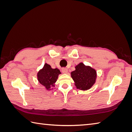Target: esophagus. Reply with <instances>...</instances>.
Wrapping results in <instances>:
<instances>
[{
    "mask_svg": "<svg viewBox=\"0 0 132 132\" xmlns=\"http://www.w3.org/2000/svg\"><path fill=\"white\" fill-rule=\"evenodd\" d=\"M62 72L63 74H67L68 73V69L66 68H63L62 69Z\"/></svg>",
    "mask_w": 132,
    "mask_h": 132,
    "instance_id": "obj_1",
    "label": "esophagus"
}]
</instances>
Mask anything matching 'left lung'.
I'll return each mask as SVG.
<instances>
[{
    "label": "left lung",
    "instance_id": "obj_1",
    "mask_svg": "<svg viewBox=\"0 0 132 132\" xmlns=\"http://www.w3.org/2000/svg\"><path fill=\"white\" fill-rule=\"evenodd\" d=\"M75 70L71 72V77L77 89L87 90L93 86L97 78L96 70L89 65L80 63L75 67Z\"/></svg>",
    "mask_w": 132,
    "mask_h": 132
}]
</instances>
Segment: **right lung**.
Here are the masks:
<instances>
[{"label": "right lung", "mask_w": 132, "mask_h": 132, "mask_svg": "<svg viewBox=\"0 0 132 132\" xmlns=\"http://www.w3.org/2000/svg\"><path fill=\"white\" fill-rule=\"evenodd\" d=\"M61 74L59 69H52L49 64L45 63L42 68L38 71L37 78L39 82L45 87L46 90H51L53 89L52 87L55 86L58 75Z\"/></svg>", "instance_id": "1"}]
</instances>
